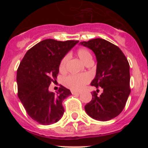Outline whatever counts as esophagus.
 <instances>
[{"mask_svg": "<svg viewBox=\"0 0 148 148\" xmlns=\"http://www.w3.org/2000/svg\"><path fill=\"white\" fill-rule=\"evenodd\" d=\"M72 94L73 95H80V92H77V91H72Z\"/></svg>", "mask_w": 148, "mask_h": 148, "instance_id": "esophagus-1", "label": "esophagus"}]
</instances>
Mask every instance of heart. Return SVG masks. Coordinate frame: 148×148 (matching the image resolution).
Listing matches in <instances>:
<instances>
[{
	"label": "heart",
	"instance_id": "obj_1",
	"mask_svg": "<svg viewBox=\"0 0 148 148\" xmlns=\"http://www.w3.org/2000/svg\"><path fill=\"white\" fill-rule=\"evenodd\" d=\"M77 56L80 58L82 62L84 64H87L90 62H92V57L90 51L87 50L84 48H81L77 51ZM68 60V56H64L61 61L59 65V70L61 72H64L66 68V62ZM89 77L84 74H80V75H70L66 76L64 80L65 86L68 88L71 89L74 91H78L81 90L86 84L89 82Z\"/></svg>",
	"mask_w": 148,
	"mask_h": 148
}]
</instances>
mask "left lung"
Listing matches in <instances>:
<instances>
[{"label": "left lung", "mask_w": 148, "mask_h": 148, "mask_svg": "<svg viewBox=\"0 0 148 148\" xmlns=\"http://www.w3.org/2000/svg\"><path fill=\"white\" fill-rule=\"evenodd\" d=\"M81 45L92 51L97 65L90 85L101 87L103 92L92 93V100L84 107L86 113L98 121H106L121 113L130 93V65L122 51L102 38L82 41Z\"/></svg>", "instance_id": "1"}]
</instances>
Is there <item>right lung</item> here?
I'll use <instances>...</instances> for the list:
<instances>
[{
  "label": "right lung",
  "instance_id": "add662e5",
  "mask_svg": "<svg viewBox=\"0 0 148 148\" xmlns=\"http://www.w3.org/2000/svg\"><path fill=\"white\" fill-rule=\"evenodd\" d=\"M78 42L41 40L27 51L18 66V98L29 116L40 125L54 124L64 115L62 102L70 90L61 86L56 94L49 86L57 78L62 58Z\"/></svg>",
  "mask_w": 148,
  "mask_h": 148
}]
</instances>
